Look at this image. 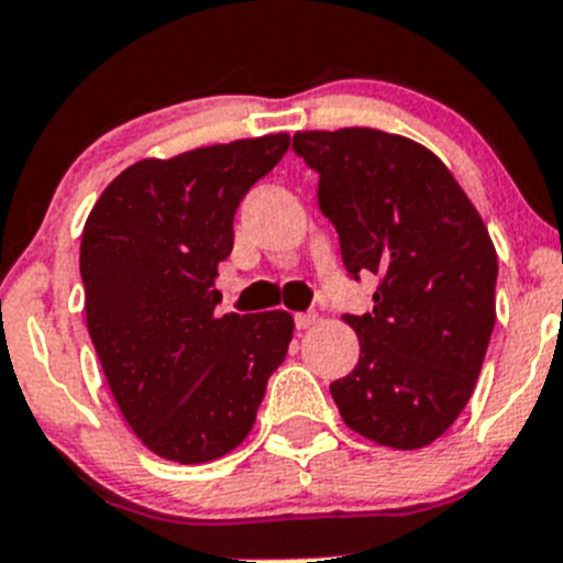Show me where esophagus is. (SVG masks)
Masks as SVG:
<instances>
[{"label": "esophagus", "mask_w": 563, "mask_h": 563, "mask_svg": "<svg viewBox=\"0 0 563 563\" xmlns=\"http://www.w3.org/2000/svg\"><path fill=\"white\" fill-rule=\"evenodd\" d=\"M314 323H318V314H314V312H301V314H296V329H298V331L312 329Z\"/></svg>", "instance_id": "1"}]
</instances>
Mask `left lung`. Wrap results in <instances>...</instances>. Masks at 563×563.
I'll list each match as a JSON object with an SVG mask.
<instances>
[{
    "instance_id": "left-lung-1",
    "label": "left lung",
    "mask_w": 563,
    "mask_h": 563,
    "mask_svg": "<svg viewBox=\"0 0 563 563\" xmlns=\"http://www.w3.org/2000/svg\"><path fill=\"white\" fill-rule=\"evenodd\" d=\"M292 148L320 174V210L347 273L378 278L373 312L345 314L358 362L331 398L358 437L420 451L456 422L478 382L495 329V243L422 143L342 126L296 132Z\"/></svg>"
}]
</instances>
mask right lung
I'll return each instance as SVG.
<instances>
[{
	"label": "right lung",
	"mask_w": 563,
	"mask_h": 563,
	"mask_svg": "<svg viewBox=\"0 0 563 563\" xmlns=\"http://www.w3.org/2000/svg\"><path fill=\"white\" fill-rule=\"evenodd\" d=\"M290 148L287 132L137 159L90 210L79 245L85 320L118 409L143 445L179 464L249 437L296 320L216 314L234 212Z\"/></svg>",
	"instance_id": "add662e5"
}]
</instances>
